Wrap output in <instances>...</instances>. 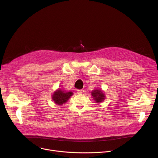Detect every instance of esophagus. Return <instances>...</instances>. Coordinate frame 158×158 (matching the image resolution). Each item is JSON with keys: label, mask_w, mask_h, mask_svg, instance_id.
I'll list each match as a JSON object with an SVG mask.
<instances>
[{"label": "esophagus", "mask_w": 158, "mask_h": 158, "mask_svg": "<svg viewBox=\"0 0 158 158\" xmlns=\"http://www.w3.org/2000/svg\"><path fill=\"white\" fill-rule=\"evenodd\" d=\"M82 90H81V89H80V90H77V93L78 94H81L82 93Z\"/></svg>", "instance_id": "esophagus-1"}]
</instances>
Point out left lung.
<instances>
[{"mask_svg": "<svg viewBox=\"0 0 158 158\" xmlns=\"http://www.w3.org/2000/svg\"><path fill=\"white\" fill-rule=\"evenodd\" d=\"M91 96L96 103H101L106 99V95L103 91L98 89H94L91 92Z\"/></svg>", "mask_w": 158, "mask_h": 158, "instance_id": "1", "label": "left lung"}]
</instances>
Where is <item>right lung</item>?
<instances>
[{"label": "right lung", "instance_id": "right-lung-1", "mask_svg": "<svg viewBox=\"0 0 158 158\" xmlns=\"http://www.w3.org/2000/svg\"><path fill=\"white\" fill-rule=\"evenodd\" d=\"M73 95V92H66L64 91L63 89L59 88L53 93L52 99L56 105L60 106L62 105L63 104H65Z\"/></svg>", "mask_w": 158, "mask_h": 158}]
</instances>
